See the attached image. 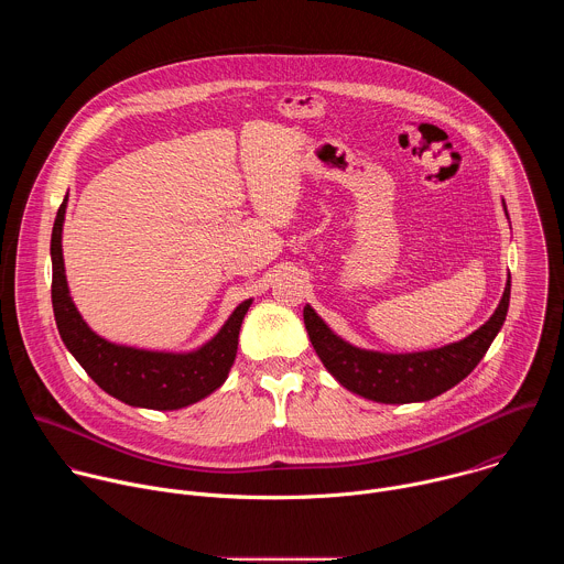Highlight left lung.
<instances>
[{"mask_svg":"<svg viewBox=\"0 0 564 564\" xmlns=\"http://www.w3.org/2000/svg\"><path fill=\"white\" fill-rule=\"evenodd\" d=\"M509 296L511 281H507L502 301L485 326L457 344L413 355L359 350L341 341L310 305L303 307V324L318 359L341 386L381 404H409L446 392L479 364L505 324Z\"/></svg>","mask_w":564,"mask_h":564,"instance_id":"1","label":"left lung"}]
</instances>
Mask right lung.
<instances>
[{
	"mask_svg": "<svg viewBox=\"0 0 564 564\" xmlns=\"http://www.w3.org/2000/svg\"><path fill=\"white\" fill-rule=\"evenodd\" d=\"M64 212L66 198L57 209L51 234V299L59 337L79 366L105 392L129 406L140 409L176 411L214 392L225 381L234 364L240 324H243V316L252 301L240 303L220 333L196 352H149L109 344L91 333L68 296L62 259Z\"/></svg>",
	"mask_w": 564,
	"mask_h": 564,
	"instance_id": "1",
	"label": "right lung"
}]
</instances>
